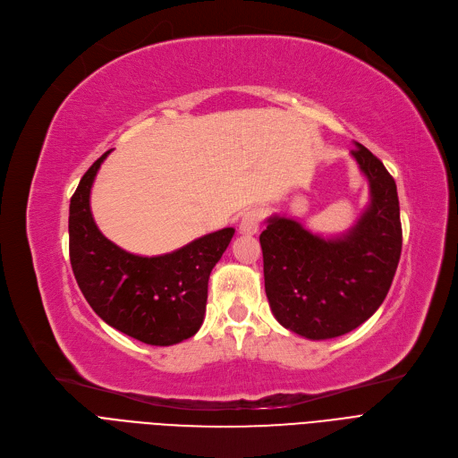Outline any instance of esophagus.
Returning a JSON list of instances; mask_svg holds the SVG:
<instances>
[{
    "mask_svg": "<svg viewBox=\"0 0 458 458\" xmlns=\"http://www.w3.org/2000/svg\"><path fill=\"white\" fill-rule=\"evenodd\" d=\"M262 222V210L260 208H248L244 214H242V220H240V233L244 234H255L259 233Z\"/></svg>",
    "mask_w": 458,
    "mask_h": 458,
    "instance_id": "obj_1",
    "label": "esophagus"
}]
</instances>
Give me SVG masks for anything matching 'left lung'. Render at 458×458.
Here are the masks:
<instances>
[{
    "mask_svg": "<svg viewBox=\"0 0 458 458\" xmlns=\"http://www.w3.org/2000/svg\"><path fill=\"white\" fill-rule=\"evenodd\" d=\"M369 182V205L345 234L324 238L284 216L260 233L264 288L279 324L310 340L357 329L381 307L401 257L394 177L362 144L352 149Z\"/></svg>",
    "mask_w": 458,
    "mask_h": 458,
    "instance_id": "1",
    "label": "left lung"
}]
</instances>
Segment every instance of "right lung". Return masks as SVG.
<instances>
[{"label":"right lung","mask_w":458,"mask_h":458,"mask_svg":"<svg viewBox=\"0 0 458 458\" xmlns=\"http://www.w3.org/2000/svg\"><path fill=\"white\" fill-rule=\"evenodd\" d=\"M103 153L70 199V262L94 312L149 345H174L194 336L205 318L212 267L234 234L233 227L205 234L158 257L132 255L105 238L90 212V188Z\"/></svg>","instance_id":"1"}]
</instances>
